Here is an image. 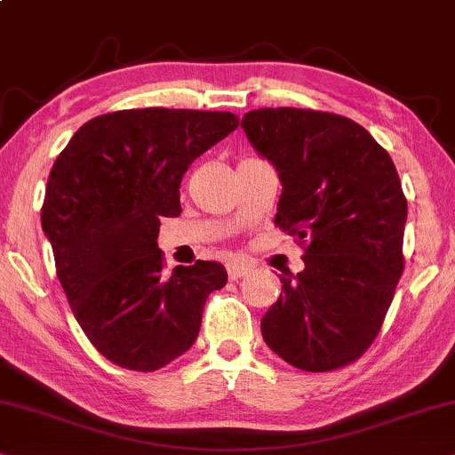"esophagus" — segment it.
Segmentation results:
<instances>
[{
  "label": "esophagus",
  "instance_id": "obj_1",
  "mask_svg": "<svg viewBox=\"0 0 455 455\" xmlns=\"http://www.w3.org/2000/svg\"><path fill=\"white\" fill-rule=\"evenodd\" d=\"M227 272H228V278H231V281H239L241 276H245L247 272H250V266L243 262H231V264H227Z\"/></svg>",
  "mask_w": 455,
  "mask_h": 455
}]
</instances>
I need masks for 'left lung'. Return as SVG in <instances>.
Masks as SVG:
<instances>
[{"mask_svg":"<svg viewBox=\"0 0 455 455\" xmlns=\"http://www.w3.org/2000/svg\"><path fill=\"white\" fill-rule=\"evenodd\" d=\"M283 183L275 224L304 245L262 318L275 354L307 372L358 360L377 339L403 272L408 202L391 156L354 120L262 108L241 120Z\"/></svg>","mask_w":455,"mask_h":455,"instance_id":"obj_1","label":"left lung"}]
</instances>
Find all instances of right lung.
Instances as JSON below:
<instances>
[{
	"mask_svg": "<svg viewBox=\"0 0 455 455\" xmlns=\"http://www.w3.org/2000/svg\"><path fill=\"white\" fill-rule=\"evenodd\" d=\"M239 126L231 112L143 108L97 116L53 162L41 227L76 323L120 368L151 372L191 347L218 262L164 272L160 216L180 214L193 160Z\"/></svg>",
	"mask_w": 455,
	"mask_h": 455,
	"instance_id": "right-lung-1",
	"label": "right lung"
}]
</instances>
